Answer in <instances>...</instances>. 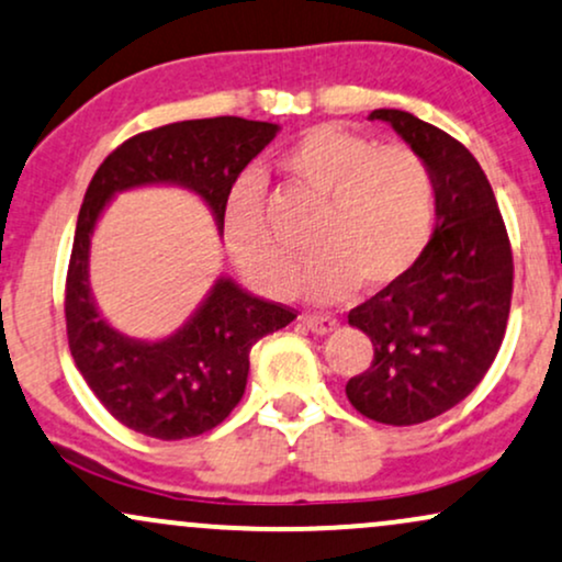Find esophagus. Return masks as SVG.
I'll use <instances>...</instances> for the list:
<instances>
[{
    "label": "esophagus",
    "mask_w": 562,
    "mask_h": 562,
    "mask_svg": "<svg viewBox=\"0 0 562 562\" xmlns=\"http://www.w3.org/2000/svg\"><path fill=\"white\" fill-rule=\"evenodd\" d=\"M302 323H305L307 331L313 334H331L339 328V321L331 318V315H302Z\"/></svg>",
    "instance_id": "1"
}]
</instances>
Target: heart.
<instances>
[{"label":"heart","mask_w":562,"mask_h":562,"mask_svg":"<svg viewBox=\"0 0 562 562\" xmlns=\"http://www.w3.org/2000/svg\"><path fill=\"white\" fill-rule=\"evenodd\" d=\"M281 168L323 200L313 228V260L292 292L315 302L345 300L362 283L386 289L415 268L431 239L437 191L424 157L402 144L339 125H318L283 151ZM223 239L236 268L260 294L286 292L294 257L270 228L260 178L247 173L228 191Z\"/></svg>","instance_id":"b5f03b06"}]
</instances>
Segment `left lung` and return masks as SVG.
Here are the masks:
<instances>
[{"label":"left lung","mask_w":562,"mask_h":562,"mask_svg":"<svg viewBox=\"0 0 562 562\" xmlns=\"http://www.w3.org/2000/svg\"><path fill=\"white\" fill-rule=\"evenodd\" d=\"M424 157L437 226L405 279L349 310L373 341V362L347 381L366 418L413 426L437 418L481 384L505 339L513 252L494 191L458 138L405 110H373Z\"/></svg>","instance_id":"left-lung-1"}]
</instances>
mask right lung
<instances>
[{"label":"right lung","instance_id":"add662e5","mask_svg":"<svg viewBox=\"0 0 562 562\" xmlns=\"http://www.w3.org/2000/svg\"><path fill=\"white\" fill-rule=\"evenodd\" d=\"M276 134V123L234 115L160 125L110 151L86 189L65 283L70 355L112 418L144 437L176 441L223 424L247 389L249 349L296 315L221 276L176 334L131 339L104 321L89 289L99 215L121 191L170 183L202 196L223 231L231 187Z\"/></svg>","mask_w":562,"mask_h":562}]
</instances>
